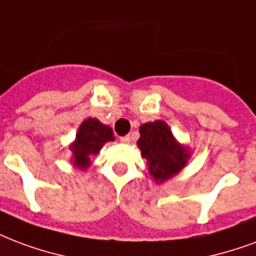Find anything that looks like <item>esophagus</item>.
<instances>
[{
  "label": "esophagus",
  "instance_id": "esophagus-1",
  "mask_svg": "<svg viewBox=\"0 0 256 256\" xmlns=\"http://www.w3.org/2000/svg\"><path fill=\"white\" fill-rule=\"evenodd\" d=\"M120 141H122L123 144H128L132 141V137H130V136H124V137L120 138Z\"/></svg>",
  "mask_w": 256,
  "mask_h": 256
}]
</instances>
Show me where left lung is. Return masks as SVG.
<instances>
[{
    "instance_id": "left-lung-1",
    "label": "left lung",
    "mask_w": 256,
    "mask_h": 256,
    "mask_svg": "<svg viewBox=\"0 0 256 256\" xmlns=\"http://www.w3.org/2000/svg\"><path fill=\"white\" fill-rule=\"evenodd\" d=\"M137 145L141 156L146 160L149 174L158 184L178 175L191 157L188 146L176 140L164 120L148 122L140 126Z\"/></svg>"
}]
</instances>
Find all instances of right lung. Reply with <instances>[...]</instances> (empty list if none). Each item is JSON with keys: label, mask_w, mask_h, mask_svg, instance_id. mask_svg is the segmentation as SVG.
Wrapping results in <instances>:
<instances>
[{"label": "right lung", "mask_w": 256, "mask_h": 256, "mask_svg": "<svg viewBox=\"0 0 256 256\" xmlns=\"http://www.w3.org/2000/svg\"><path fill=\"white\" fill-rule=\"evenodd\" d=\"M112 128L96 118L85 119L76 133V138L69 145L72 152L70 164L74 168L85 171L90 166V157L96 156L104 144L114 141Z\"/></svg>", "instance_id": "add662e5"}]
</instances>
